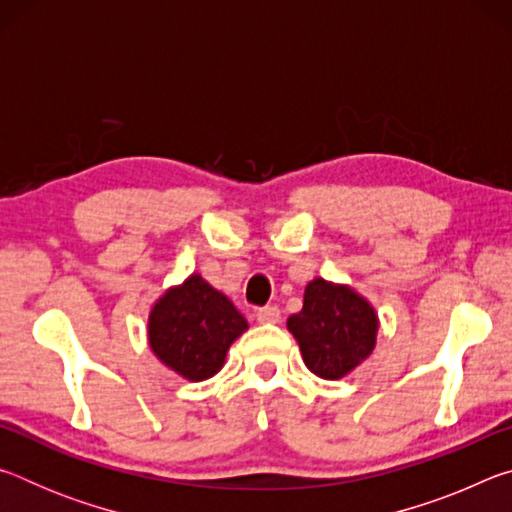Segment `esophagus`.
<instances>
[{
  "label": "esophagus",
  "instance_id": "34e87169",
  "mask_svg": "<svg viewBox=\"0 0 512 512\" xmlns=\"http://www.w3.org/2000/svg\"><path fill=\"white\" fill-rule=\"evenodd\" d=\"M257 320L259 323H280V309H277L275 305H266V307H259L257 309Z\"/></svg>",
  "mask_w": 512,
  "mask_h": 512
}]
</instances>
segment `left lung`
Instances as JSON below:
<instances>
[{
	"label": "left lung",
	"instance_id": "1",
	"mask_svg": "<svg viewBox=\"0 0 512 512\" xmlns=\"http://www.w3.org/2000/svg\"><path fill=\"white\" fill-rule=\"evenodd\" d=\"M287 325L307 368L323 379L343 377L375 348V311L352 289L325 280L307 284L305 305Z\"/></svg>",
	"mask_w": 512,
	"mask_h": 512
}]
</instances>
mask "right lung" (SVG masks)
<instances>
[{"label": "right lung", "instance_id": "1", "mask_svg": "<svg viewBox=\"0 0 512 512\" xmlns=\"http://www.w3.org/2000/svg\"><path fill=\"white\" fill-rule=\"evenodd\" d=\"M248 323L201 275L171 289L151 311L149 341L160 361L192 381L212 377Z\"/></svg>", "mask_w": 512, "mask_h": 512}]
</instances>
